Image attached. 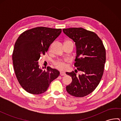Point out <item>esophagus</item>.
I'll use <instances>...</instances> for the list:
<instances>
[{
  "instance_id": "esophagus-1",
  "label": "esophagus",
  "mask_w": 121,
  "mask_h": 121,
  "mask_svg": "<svg viewBox=\"0 0 121 121\" xmlns=\"http://www.w3.org/2000/svg\"><path fill=\"white\" fill-rule=\"evenodd\" d=\"M60 75L61 76H65L66 75V74L65 72H61L60 73Z\"/></svg>"
}]
</instances>
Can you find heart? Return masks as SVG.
Instances as JSON below:
<instances>
[{
    "instance_id": "1",
    "label": "heart",
    "mask_w": 121,
    "mask_h": 121,
    "mask_svg": "<svg viewBox=\"0 0 121 121\" xmlns=\"http://www.w3.org/2000/svg\"><path fill=\"white\" fill-rule=\"evenodd\" d=\"M66 42H71L70 40H67ZM68 62L67 60H58L57 61H55L53 63V65L55 66V67L56 69H59V70H63L66 68V63Z\"/></svg>"
}]
</instances>
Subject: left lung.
<instances>
[{
  "label": "left lung",
  "mask_w": 121,
  "mask_h": 121,
  "mask_svg": "<svg viewBox=\"0 0 121 121\" xmlns=\"http://www.w3.org/2000/svg\"><path fill=\"white\" fill-rule=\"evenodd\" d=\"M63 33L75 43L76 56L74 66L82 75L72 71L66 72L72 81L66 87L72 96L83 97L91 93L98 85L103 75L106 63V49L96 33L82 27L63 29Z\"/></svg>",
  "instance_id": "left-lung-1"
}]
</instances>
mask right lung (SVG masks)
Returning a JSON list of instances; mask_svg holds the SVG:
<instances>
[{
  "instance_id": "obj_1",
  "label": "right lung",
  "mask_w": 121,
  "mask_h": 121,
  "mask_svg": "<svg viewBox=\"0 0 121 121\" xmlns=\"http://www.w3.org/2000/svg\"><path fill=\"white\" fill-rule=\"evenodd\" d=\"M61 32V29L35 27L22 33L15 42L12 53L14 72L20 85L29 93H43L60 74L49 66L43 71L37 61Z\"/></svg>"
}]
</instances>
